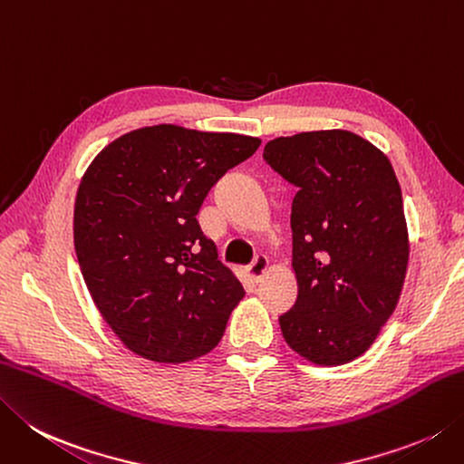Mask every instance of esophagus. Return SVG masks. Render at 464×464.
Wrapping results in <instances>:
<instances>
[{"mask_svg":"<svg viewBox=\"0 0 464 464\" xmlns=\"http://www.w3.org/2000/svg\"><path fill=\"white\" fill-rule=\"evenodd\" d=\"M267 269H269V261H267V257H263V256H259L256 261L251 263L249 266V269H247V276H249V279L253 281V284H259V281L263 279V276L267 274Z\"/></svg>","mask_w":464,"mask_h":464,"instance_id":"1","label":"esophagus"}]
</instances>
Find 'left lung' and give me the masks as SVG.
I'll use <instances>...</instances> for the list:
<instances>
[{
    "label": "left lung",
    "mask_w": 464,
    "mask_h": 464,
    "mask_svg": "<svg viewBox=\"0 0 464 464\" xmlns=\"http://www.w3.org/2000/svg\"><path fill=\"white\" fill-rule=\"evenodd\" d=\"M263 159L297 188V299L279 317L281 334L312 364H348L374 343L402 294L411 243L394 169L340 129L279 136Z\"/></svg>",
    "instance_id": "left-lung-1"
}]
</instances>
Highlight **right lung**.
Masks as SVG:
<instances>
[{
  "label": "right lung",
  "instance_id": "right-lung-1",
  "mask_svg": "<svg viewBox=\"0 0 464 464\" xmlns=\"http://www.w3.org/2000/svg\"><path fill=\"white\" fill-rule=\"evenodd\" d=\"M259 144L154 124L118 136L90 162L76 193L74 247L100 315L130 352L183 364L223 338L243 287L197 213Z\"/></svg>",
  "mask_w": 464,
  "mask_h": 464
}]
</instances>
